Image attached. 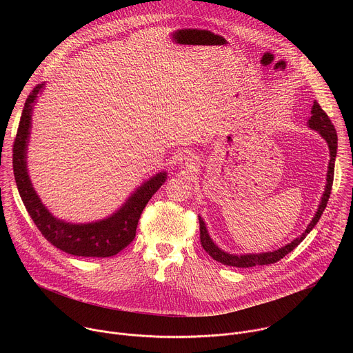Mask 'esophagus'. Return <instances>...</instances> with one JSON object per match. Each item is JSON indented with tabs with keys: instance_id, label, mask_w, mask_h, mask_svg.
I'll return each mask as SVG.
<instances>
[{
	"instance_id": "34e87169",
	"label": "esophagus",
	"mask_w": 353,
	"mask_h": 353,
	"mask_svg": "<svg viewBox=\"0 0 353 353\" xmlns=\"http://www.w3.org/2000/svg\"><path fill=\"white\" fill-rule=\"evenodd\" d=\"M195 165H196V158L190 154H184L180 158V166L184 169H192V168H195Z\"/></svg>"
}]
</instances>
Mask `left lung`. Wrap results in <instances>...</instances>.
Listing matches in <instances>:
<instances>
[{
	"mask_svg": "<svg viewBox=\"0 0 353 353\" xmlns=\"http://www.w3.org/2000/svg\"><path fill=\"white\" fill-rule=\"evenodd\" d=\"M309 127L319 131L321 134V137L327 141L328 148H330V165H328V173H327V185H325V191L323 194L321 198V204L316 212V216L313 218V221L310 222V225L307 226V229L305 230V233H301L300 237H297L296 240H293L292 243L286 244L285 247L272 251V253H264V254H247V256H233V254H228L225 251L219 250L214 241L211 240L205 223L204 221L201 219V216H198V222H199V239H201V245L204 247V250L207 253L216 260L218 263H222L225 265L229 267H237V268H248V267H256V265H268V264H274L276 261H279L281 259H283L288 253L297 247L301 241L306 239V236L310 233V230L317 225L319 219L321 218L328 198L332 190V181H334V168H335V158H336V148H338V137H336V131L334 124L331 123L330 117L327 116V113L321 109V106L314 102L313 108H312V117L309 120Z\"/></svg>",
	"mask_w": 353,
	"mask_h": 353,
	"instance_id": "8db88e82",
	"label": "left lung"
}]
</instances>
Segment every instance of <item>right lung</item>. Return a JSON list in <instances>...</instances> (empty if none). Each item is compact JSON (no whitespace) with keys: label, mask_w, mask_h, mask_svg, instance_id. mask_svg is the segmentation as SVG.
<instances>
[{"label":"right lung","mask_w":353,"mask_h":353,"mask_svg":"<svg viewBox=\"0 0 353 353\" xmlns=\"http://www.w3.org/2000/svg\"><path fill=\"white\" fill-rule=\"evenodd\" d=\"M41 88L43 85H37L29 93L14 141L12 165L19 195L33 223L47 241L78 257H112L134 240L141 214L150 196L165 183L166 173H159L142 184L130 196L125 205L109 219L88 225H71L56 219L40 203L26 172L30 113Z\"/></svg>","instance_id":"right-lung-1"}]
</instances>
